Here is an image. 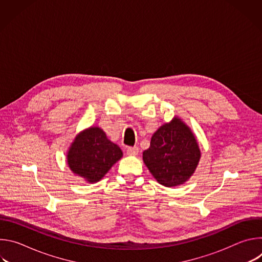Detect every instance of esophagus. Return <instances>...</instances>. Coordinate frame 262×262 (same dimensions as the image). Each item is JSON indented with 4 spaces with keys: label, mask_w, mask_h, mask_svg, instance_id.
Segmentation results:
<instances>
[{
    "label": "esophagus",
    "mask_w": 262,
    "mask_h": 262,
    "mask_svg": "<svg viewBox=\"0 0 262 262\" xmlns=\"http://www.w3.org/2000/svg\"><path fill=\"white\" fill-rule=\"evenodd\" d=\"M139 152V148L137 146L134 147H127L126 148V154L129 156H137Z\"/></svg>",
    "instance_id": "obj_1"
}]
</instances>
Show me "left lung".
Here are the masks:
<instances>
[{"mask_svg": "<svg viewBox=\"0 0 262 262\" xmlns=\"http://www.w3.org/2000/svg\"><path fill=\"white\" fill-rule=\"evenodd\" d=\"M143 160L161 184L175 186L192 176L200 160V149L191 129L174 118L154 134Z\"/></svg>", "mask_w": 262, "mask_h": 262, "instance_id": "1", "label": "left lung"}]
</instances>
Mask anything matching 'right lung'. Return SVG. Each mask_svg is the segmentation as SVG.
<instances>
[{"instance_id": "right-lung-1", "label": "right lung", "mask_w": 262, "mask_h": 262, "mask_svg": "<svg viewBox=\"0 0 262 262\" xmlns=\"http://www.w3.org/2000/svg\"><path fill=\"white\" fill-rule=\"evenodd\" d=\"M121 157V149L106 139L102 129L90 127L71 144L67 162L74 174L89 182H95L100 180Z\"/></svg>"}]
</instances>
